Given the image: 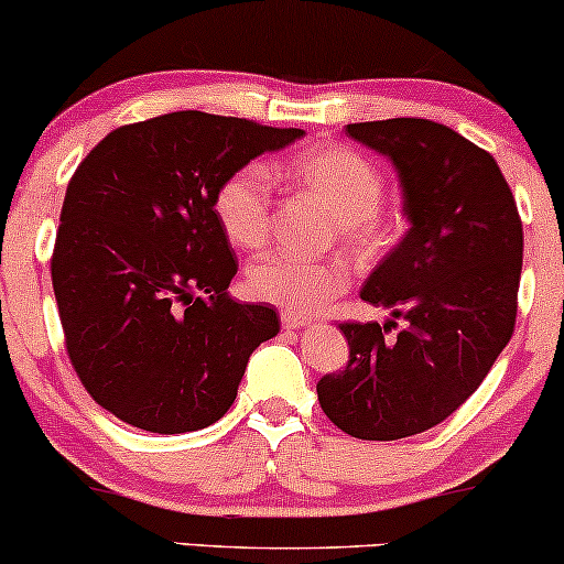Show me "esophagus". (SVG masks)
<instances>
[{
    "mask_svg": "<svg viewBox=\"0 0 564 564\" xmlns=\"http://www.w3.org/2000/svg\"><path fill=\"white\" fill-rule=\"evenodd\" d=\"M310 323V318L307 315H302V313H289V310H283L281 313V326L283 328H302V326H307Z\"/></svg>",
    "mask_w": 564,
    "mask_h": 564,
    "instance_id": "esophagus-1",
    "label": "esophagus"
}]
</instances>
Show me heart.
<instances>
[{"mask_svg":"<svg viewBox=\"0 0 564 564\" xmlns=\"http://www.w3.org/2000/svg\"><path fill=\"white\" fill-rule=\"evenodd\" d=\"M283 174L310 196H315L336 217V230L349 246L373 249L387 238L384 177L364 153L347 145H315L294 153ZM273 180L264 166L246 164L223 180L215 196V212L225 236L241 249H260L270 236ZM349 270L339 260H304L273 251L249 268L246 289L254 300L278 304L296 313H313L341 294Z\"/></svg>","mask_w":564,"mask_h":564,"instance_id":"heart-1","label":"heart"}]
</instances>
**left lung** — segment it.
<instances>
[{
	"mask_svg": "<svg viewBox=\"0 0 564 564\" xmlns=\"http://www.w3.org/2000/svg\"><path fill=\"white\" fill-rule=\"evenodd\" d=\"M347 134L392 161L411 230L360 291L394 321L339 323L349 360L318 381V400L347 435L400 440L445 422L511 339L522 219L496 159L451 127L387 119Z\"/></svg>",
	"mask_w": 564,
	"mask_h": 564,
	"instance_id": "8db88e82",
	"label": "left lung"
}]
</instances>
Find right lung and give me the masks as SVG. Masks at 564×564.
<instances>
[{"mask_svg":"<svg viewBox=\"0 0 564 564\" xmlns=\"http://www.w3.org/2000/svg\"><path fill=\"white\" fill-rule=\"evenodd\" d=\"M302 134L177 111L113 129L76 166L50 270L70 366L116 419L180 435L228 413L249 355L281 323L225 291L238 260L217 187Z\"/></svg>","mask_w":564,"mask_h":564,"instance_id":"obj_1","label":"right lung"}]
</instances>
